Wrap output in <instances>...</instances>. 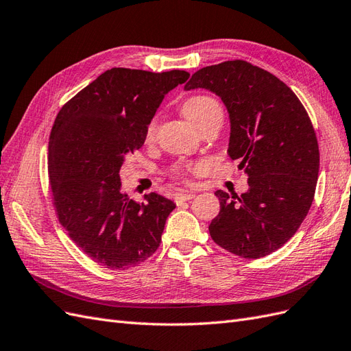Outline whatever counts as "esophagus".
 Returning a JSON list of instances; mask_svg holds the SVG:
<instances>
[{"mask_svg":"<svg viewBox=\"0 0 351 351\" xmlns=\"http://www.w3.org/2000/svg\"><path fill=\"white\" fill-rule=\"evenodd\" d=\"M193 197H195V193H193V192H184V193H178V195H176L174 200H176V204H177V205H180V204H183V202L190 200V199H193Z\"/></svg>","mask_w":351,"mask_h":351,"instance_id":"34e87169","label":"esophagus"}]
</instances>
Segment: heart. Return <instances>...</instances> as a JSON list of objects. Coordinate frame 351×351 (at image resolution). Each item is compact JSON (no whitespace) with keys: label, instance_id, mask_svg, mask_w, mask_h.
I'll use <instances>...</instances> for the list:
<instances>
[{"label":"heart","instance_id":"obj_1","mask_svg":"<svg viewBox=\"0 0 351 351\" xmlns=\"http://www.w3.org/2000/svg\"><path fill=\"white\" fill-rule=\"evenodd\" d=\"M183 112L193 124L200 125L202 123L210 119L212 115L222 114V108L219 102L214 97H210V95H195V97H190L189 99L184 101ZM155 132H156V121L152 120L146 127L145 141L151 142L155 137ZM184 171H186L184 167H176L173 169V176L182 177Z\"/></svg>","mask_w":351,"mask_h":351}]
</instances>
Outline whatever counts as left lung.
I'll use <instances>...</instances> for the list:
<instances>
[{
    "label": "left lung",
    "instance_id": "obj_1",
    "mask_svg": "<svg viewBox=\"0 0 351 351\" xmlns=\"http://www.w3.org/2000/svg\"><path fill=\"white\" fill-rule=\"evenodd\" d=\"M217 93L230 114L228 155L249 178L246 193L217 190L221 210L209 234L240 258L280 249L311 209L319 173V146L300 99L272 73L244 60L197 70L184 89Z\"/></svg>",
    "mask_w": 351,
    "mask_h": 351
}]
</instances>
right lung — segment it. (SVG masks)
Listing matches in <instances>:
<instances>
[{
	"instance_id": "right-lung-1",
	"label": "right lung",
	"mask_w": 351,
	"mask_h": 351,
	"mask_svg": "<svg viewBox=\"0 0 351 351\" xmlns=\"http://www.w3.org/2000/svg\"><path fill=\"white\" fill-rule=\"evenodd\" d=\"M183 70L114 67L62 105L49 134L48 176L60 224L77 247L108 269H129L159 247L176 205L145 195L139 205L120 190L124 158L145 143L146 127Z\"/></svg>"
}]
</instances>
